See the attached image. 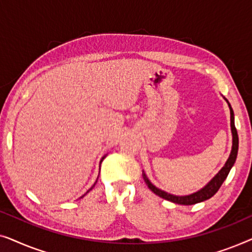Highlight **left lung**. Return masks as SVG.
<instances>
[{
	"mask_svg": "<svg viewBox=\"0 0 252 252\" xmlns=\"http://www.w3.org/2000/svg\"><path fill=\"white\" fill-rule=\"evenodd\" d=\"M225 98V97H223ZM226 99V98H225ZM230 110V128H232V135H233V146H232V151H230V155L228 157V159L223 165V167L220 170L218 173H217L211 181L209 182L208 185L204 186L202 189H199L198 191L194 192V194L190 195H186V196H177V195H172L168 194V192L161 190V189L157 188L156 186H154L151 184L149 179L147 178V175L144 172H142L144 182H146L148 187L151 191H154L155 194L159 196V197L167 199V201L177 203V204H181V205H192L196 204V203H201L203 201H206V199L211 198L213 195L216 194L217 191L219 190V188L221 187L222 182L226 180L227 175H228L230 168L233 167L234 163H235L236 157H237V150H239V135H237V130L235 128V123H234V112L232 106H230L229 102L227 101Z\"/></svg>",
	"mask_w": 252,
	"mask_h": 252,
	"instance_id": "left-lung-1",
	"label": "left lung"
}]
</instances>
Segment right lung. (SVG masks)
Here are the masks:
<instances>
[{
	"mask_svg": "<svg viewBox=\"0 0 252 252\" xmlns=\"http://www.w3.org/2000/svg\"><path fill=\"white\" fill-rule=\"evenodd\" d=\"M104 157H105V156H104ZM104 157H103V158H102V159H101V163H102V160H103V159H104ZM96 182H97V181H96ZM96 182H95V184H96ZM95 184H94V186H95ZM94 186H93V187H94ZM93 187H92L91 189H89V190H92V189H93ZM89 190H88V191H89ZM88 191H87V192H88ZM87 192H86V194H87ZM86 194H85V195H86ZM85 195H84V196H85Z\"/></svg>",
	"mask_w": 252,
	"mask_h": 252,
	"instance_id": "1",
	"label": "right lung"
}]
</instances>
